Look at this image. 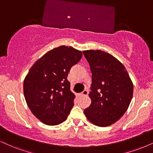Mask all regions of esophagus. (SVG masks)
I'll use <instances>...</instances> for the list:
<instances>
[{
    "label": "esophagus",
    "instance_id": "1",
    "mask_svg": "<svg viewBox=\"0 0 153 153\" xmlns=\"http://www.w3.org/2000/svg\"><path fill=\"white\" fill-rule=\"evenodd\" d=\"M88 91L85 90L83 91V92H82L81 94H80V96H88Z\"/></svg>",
    "mask_w": 153,
    "mask_h": 153
}]
</instances>
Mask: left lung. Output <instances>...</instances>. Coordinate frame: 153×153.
Returning a JSON list of instances; mask_svg holds the SVG:
<instances>
[{
    "instance_id": "8db88e82",
    "label": "left lung",
    "mask_w": 153,
    "mask_h": 153,
    "mask_svg": "<svg viewBox=\"0 0 153 153\" xmlns=\"http://www.w3.org/2000/svg\"><path fill=\"white\" fill-rule=\"evenodd\" d=\"M82 53L92 73L91 103L84 114L95 125H111L127 111L133 95L132 82L125 67L111 54L101 50Z\"/></svg>"
}]
</instances>
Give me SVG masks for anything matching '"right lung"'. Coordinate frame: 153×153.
I'll list each match as a JSON object with an SVG mask.
<instances>
[{
	"label": "right lung",
	"mask_w": 153,
	"mask_h": 153,
	"mask_svg": "<svg viewBox=\"0 0 153 153\" xmlns=\"http://www.w3.org/2000/svg\"><path fill=\"white\" fill-rule=\"evenodd\" d=\"M82 57L72 47L59 46L39 59L24 79V94L28 106L38 119L47 125L66 120L74 105L68 73Z\"/></svg>",
	"instance_id": "obj_1"
}]
</instances>
